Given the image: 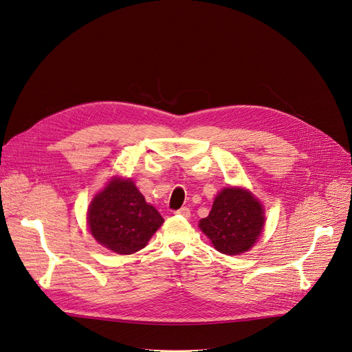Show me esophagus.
Segmentation results:
<instances>
[{
	"instance_id": "obj_1",
	"label": "esophagus",
	"mask_w": 352,
	"mask_h": 352,
	"mask_svg": "<svg viewBox=\"0 0 352 352\" xmlns=\"http://www.w3.org/2000/svg\"><path fill=\"white\" fill-rule=\"evenodd\" d=\"M175 214H179V215H182V217H190V208H187V207H182V208H179L177 211H175Z\"/></svg>"
}]
</instances>
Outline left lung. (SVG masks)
<instances>
[{"label": "left lung", "instance_id": "1", "mask_svg": "<svg viewBox=\"0 0 352 352\" xmlns=\"http://www.w3.org/2000/svg\"><path fill=\"white\" fill-rule=\"evenodd\" d=\"M265 226L262 204L241 187H226L214 199L210 214L199 223L212 247L226 255L250 251Z\"/></svg>", "mask_w": 352, "mask_h": 352}]
</instances>
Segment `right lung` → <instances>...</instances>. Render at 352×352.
<instances>
[{"label": "right lung", "instance_id": "obj_1", "mask_svg": "<svg viewBox=\"0 0 352 352\" xmlns=\"http://www.w3.org/2000/svg\"><path fill=\"white\" fill-rule=\"evenodd\" d=\"M87 224L98 244L131 255L146 247L164 219L131 179L113 177L91 200Z\"/></svg>", "mask_w": 352, "mask_h": 352}]
</instances>
